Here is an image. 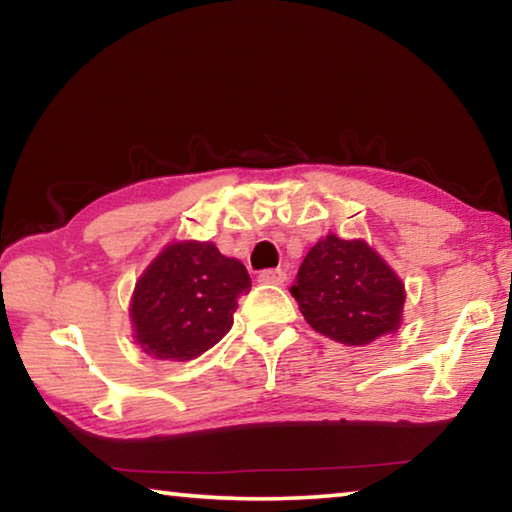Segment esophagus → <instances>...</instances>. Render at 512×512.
I'll list each match as a JSON object with an SVG mask.
<instances>
[{
    "instance_id": "1",
    "label": "esophagus",
    "mask_w": 512,
    "mask_h": 512,
    "mask_svg": "<svg viewBox=\"0 0 512 512\" xmlns=\"http://www.w3.org/2000/svg\"><path fill=\"white\" fill-rule=\"evenodd\" d=\"M285 280H287L285 269H266L259 273V282H264V285H282Z\"/></svg>"
}]
</instances>
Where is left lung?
Masks as SVG:
<instances>
[{"label": "left lung", "mask_w": 512, "mask_h": 512, "mask_svg": "<svg viewBox=\"0 0 512 512\" xmlns=\"http://www.w3.org/2000/svg\"><path fill=\"white\" fill-rule=\"evenodd\" d=\"M310 326L346 346H367L403 319L405 289L385 259L360 239L328 234L310 248L291 285Z\"/></svg>", "instance_id": "8db88e82"}]
</instances>
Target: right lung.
<instances>
[{
    "instance_id": "obj_1",
    "label": "right lung",
    "mask_w": 512,
    "mask_h": 512,
    "mask_svg": "<svg viewBox=\"0 0 512 512\" xmlns=\"http://www.w3.org/2000/svg\"><path fill=\"white\" fill-rule=\"evenodd\" d=\"M250 291L239 259L209 241L170 243L136 282L134 339L154 360H193L230 332L237 298Z\"/></svg>"
}]
</instances>
